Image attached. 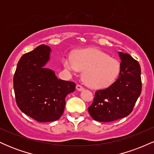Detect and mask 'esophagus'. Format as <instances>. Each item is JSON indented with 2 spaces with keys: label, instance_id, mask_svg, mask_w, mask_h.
I'll return each instance as SVG.
<instances>
[{
  "label": "esophagus",
  "instance_id": "obj_1",
  "mask_svg": "<svg viewBox=\"0 0 154 154\" xmlns=\"http://www.w3.org/2000/svg\"><path fill=\"white\" fill-rule=\"evenodd\" d=\"M76 88H77V91H83V90H84V87L81 85H79V84L77 85V86H76Z\"/></svg>",
  "mask_w": 154,
  "mask_h": 154
}]
</instances>
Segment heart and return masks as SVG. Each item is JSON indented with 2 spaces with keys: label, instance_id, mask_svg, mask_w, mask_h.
Returning <instances> with one entry per match:
<instances>
[{
  "label": "heart",
  "instance_id": "1",
  "mask_svg": "<svg viewBox=\"0 0 154 154\" xmlns=\"http://www.w3.org/2000/svg\"><path fill=\"white\" fill-rule=\"evenodd\" d=\"M63 65L73 72L84 71L83 79L92 88H101L109 85L114 81L120 70L119 61L97 49H87L67 56Z\"/></svg>",
  "mask_w": 154,
  "mask_h": 154
}]
</instances>
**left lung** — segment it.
Instances as JSON below:
<instances>
[{
    "instance_id": "1",
    "label": "left lung",
    "mask_w": 154,
    "mask_h": 154,
    "mask_svg": "<svg viewBox=\"0 0 154 154\" xmlns=\"http://www.w3.org/2000/svg\"><path fill=\"white\" fill-rule=\"evenodd\" d=\"M121 59L118 78L108 88L95 91L88 112L93 119L103 122L128 116L142 91L138 61L126 53L119 52Z\"/></svg>"
}]
</instances>
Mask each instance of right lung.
<instances>
[{
  "label": "right lung",
  "instance_id": "1",
  "mask_svg": "<svg viewBox=\"0 0 154 154\" xmlns=\"http://www.w3.org/2000/svg\"><path fill=\"white\" fill-rule=\"evenodd\" d=\"M49 46L41 45L24 54L14 76L16 102L23 113L40 122L58 120L63 114L65 97L75 90V83L58 79L44 68L50 59Z\"/></svg>",
  "mask_w": 154,
  "mask_h": 154
}]
</instances>
